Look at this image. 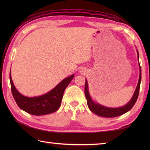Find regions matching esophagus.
Masks as SVG:
<instances>
[{
    "label": "esophagus",
    "mask_w": 150,
    "mask_h": 150,
    "mask_svg": "<svg viewBox=\"0 0 150 150\" xmlns=\"http://www.w3.org/2000/svg\"><path fill=\"white\" fill-rule=\"evenodd\" d=\"M80 72L81 73H82V74H85L86 73V69H81V70H80Z\"/></svg>",
    "instance_id": "1"
}]
</instances>
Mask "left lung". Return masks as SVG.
Listing matches in <instances>:
<instances>
[{"label":"left lung","instance_id":"obj_1","mask_svg":"<svg viewBox=\"0 0 150 150\" xmlns=\"http://www.w3.org/2000/svg\"><path fill=\"white\" fill-rule=\"evenodd\" d=\"M137 56H138V60H139V52L137 50ZM139 69H140V75H139V82L137 88L135 89V93L133 94L132 99L129 100L128 104H126L125 106L120 108H108L105 107L102 105L97 104L96 103H94L93 100L89 93L88 91V82L86 80V84H85V88H84V92H85V96L87 99V104L89 109L91 110L93 113H95L97 115L103 117H108V118H111V117H119L120 115L124 114L128 111L132 109L133 106H134L139 94V90H140V86H141V68L140 66L139 61Z\"/></svg>","mask_w":150,"mask_h":150}]
</instances>
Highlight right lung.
I'll use <instances>...</instances> for the list:
<instances>
[{
  "label": "right lung",
  "mask_w": 150,
  "mask_h": 150,
  "mask_svg": "<svg viewBox=\"0 0 150 150\" xmlns=\"http://www.w3.org/2000/svg\"><path fill=\"white\" fill-rule=\"evenodd\" d=\"M74 77V74L66 77L48 93L39 97H28L21 94L15 88L9 73L11 93L18 107L33 115H44L55 112L60 106L65 89Z\"/></svg>",
  "instance_id": "right-lung-1"
}]
</instances>
